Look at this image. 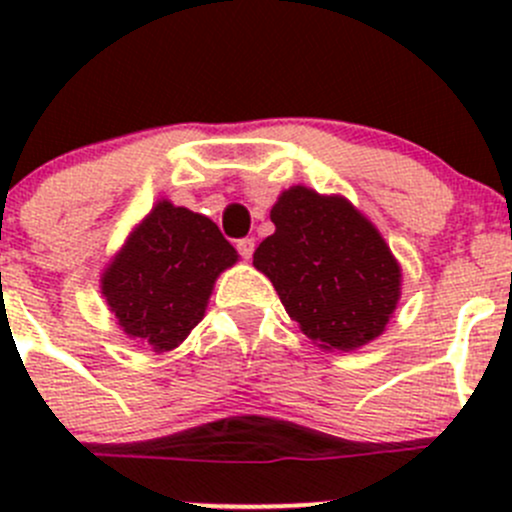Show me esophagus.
<instances>
[{
  "label": "esophagus",
  "mask_w": 512,
  "mask_h": 512,
  "mask_svg": "<svg viewBox=\"0 0 512 512\" xmlns=\"http://www.w3.org/2000/svg\"><path fill=\"white\" fill-rule=\"evenodd\" d=\"M237 252H240L242 260H250L252 252H255V240L252 237H242V240H237Z\"/></svg>",
  "instance_id": "obj_1"
}]
</instances>
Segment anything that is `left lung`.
<instances>
[{
	"label": "left lung",
	"instance_id": "left-lung-1",
	"mask_svg": "<svg viewBox=\"0 0 512 512\" xmlns=\"http://www.w3.org/2000/svg\"><path fill=\"white\" fill-rule=\"evenodd\" d=\"M275 232L252 265L275 285L287 314L322 349L352 352L379 337L399 302L401 270L376 227L344 198L282 193Z\"/></svg>",
	"mask_w": 512,
	"mask_h": 512
}]
</instances>
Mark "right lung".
Here are the masks:
<instances>
[{
	"label": "right lung",
	"mask_w": 512,
	"mask_h": 512,
	"mask_svg": "<svg viewBox=\"0 0 512 512\" xmlns=\"http://www.w3.org/2000/svg\"><path fill=\"white\" fill-rule=\"evenodd\" d=\"M235 260L213 220L163 200L128 237L101 289L128 337L168 352L203 319L215 277Z\"/></svg>",
	"instance_id": "right-lung-1"
}]
</instances>
